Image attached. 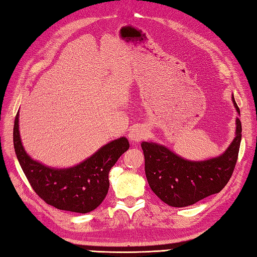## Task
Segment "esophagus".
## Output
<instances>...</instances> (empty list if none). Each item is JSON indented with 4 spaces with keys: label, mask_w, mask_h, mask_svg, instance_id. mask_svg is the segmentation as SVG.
I'll return each mask as SVG.
<instances>
[{
    "label": "esophagus",
    "mask_w": 257,
    "mask_h": 257,
    "mask_svg": "<svg viewBox=\"0 0 257 257\" xmlns=\"http://www.w3.org/2000/svg\"><path fill=\"white\" fill-rule=\"evenodd\" d=\"M148 136V130L143 124H136L130 129L129 132V140L133 143H140L141 140H145Z\"/></svg>",
    "instance_id": "1"
}]
</instances>
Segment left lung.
<instances>
[{
	"label": "left lung",
	"instance_id": "8db88e82",
	"mask_svg": "<svg viewBox=\"0 0 257 257\" xmlns=\"http://www.w3.org/2000/svg\"><path fill=\"white\" fill-rule=\"evenodd\" d=\"M234 106L239 113L234 97ZM242 138L241 120L236 119V136L222 156L206 161H188L166 147L143 143L145 171L151 190L165 203L174 207L192 205L219 193L235 168Z\"/></svg>",
	"mask_w": 257,
	"mask_h": 257
}]
</instances>
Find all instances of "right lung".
Instances as JSON below:
<instances>
[{"mask_svg": "<svg viewBox=\"0 0 257 257\" xmlns=\"http://www.w3.org/2000/svg\"><path fill=\"white\" fill-rule=\"evenodd\" d=\"M16 157L32 189L40 198L58 210L88 213L106 198L108 174L123 152L129 149L127 138H119L103 146L95 155L69 169L43 166L26 155L19 132V111L13 128Z\"/></svg>", "mask_w": 257, "mask_h": 257, "instance_id": "1", "label": "right lung"}]
</instances>
